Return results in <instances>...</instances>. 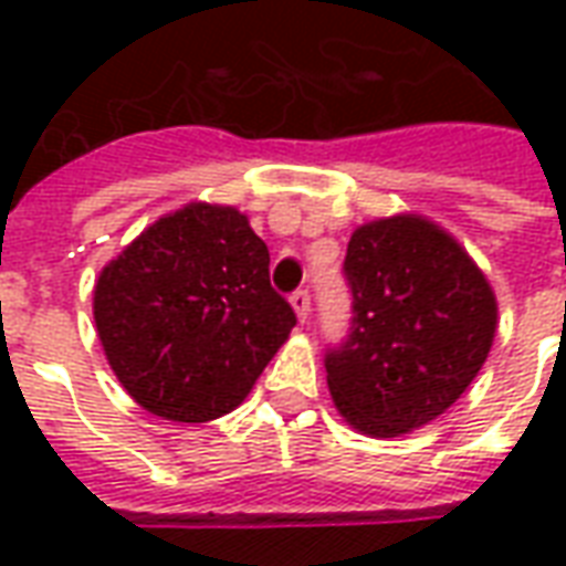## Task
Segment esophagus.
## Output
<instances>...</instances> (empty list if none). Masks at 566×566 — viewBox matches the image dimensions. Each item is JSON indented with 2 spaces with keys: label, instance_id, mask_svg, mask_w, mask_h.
Masks as SVG:
<instances>
[{
  "label": "esophagus",
  "instance_id": "obj_1",
  "mask_svg": "<svg viewBox=\"0 0 566 566\" xmlns=\"http://www.w3.org/2000/svg\"><path fill=\"white\" fill-rule=\"evenodd\" d=\"M291 306H294L296 318L306 324L308 306H312V303H308V291H294V294H291Z\"/></svg>",
  "mask_w": 566,
  "mask_h": 566
}]
</instances>
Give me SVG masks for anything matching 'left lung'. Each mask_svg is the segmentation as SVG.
Returning <instances> with one entry per match:
<instances>
[{
  "mask_svg": "<svg viewBox=\"0 0 566 566\" xmlns=\"http://www.w3.org/2000/svg\"><path fill=\"white\" fill-rule=\"evenodd\" d=\"M352 333L327 352L333 406L367 437L430 424L461 397L497 333L485 272L421 214L360 223L345 254Z\"/></svg>",
  "mask_w": 566,
  "mask_h": 566,
  "instance_id": "1",
  "label": "left lung"
}]
</instances>
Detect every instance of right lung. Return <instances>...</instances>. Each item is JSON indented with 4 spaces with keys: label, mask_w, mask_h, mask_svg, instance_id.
I'll use <instances>...</instances> for the list:
<instances>
[{
    "label": "right lung",
    "mask_w": 566,
    "mask_h": 566,
    "mask_svg": "<svg viewBox=\"0 0 566 566\" xmlns=\"http://www.w3.org/2000/svg\"><path fill=\"white\" fill-rule=\"evenodd\" d=\"M93 321L108 367L142 409L202 424L245 400L296 315L272 291L270 251L248 214L187 202L105 263Z\"/></svg>",
    "instance_id": "add662e5"
}]
</instances>
